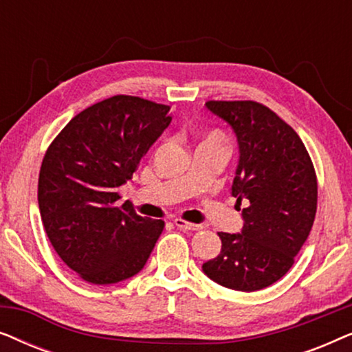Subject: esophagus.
<instances>
[{
  "instance_id": "esophagus-1",
  "label": "esophagus",
  "mask_w": 352,
  "mask_h": 352,
  "mask_svg": "<svg viewBox=\"0 0 352 352\" xmlns=\"http://www.w3.org/2000/svg\"><path fill=\"white\" fill-rule=\"evenodd\" d=\"M175 224L176 228H179L182 230H189V232H195V230H200L204 226L201 224H192V223H187V221L181 219V218H176L175 219Z\"/></svg>"
}]
</instances>
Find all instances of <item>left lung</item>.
<instances>
[{
  "label": "left lung",
  "instance_id": "8db88e82",
  "mask_svg": "<svg viewBox=\"0 0 352 352\" xmlns=\"http://www.w3.org/2000/svg\"><path fill=\"white\" fill-rule=\"evenodd\" d=\"M206 109L232 128L239 165L230 194L242 210L237 234L218 232L221 253L201 269L211 280L256 292L282 278L311 232L317 179L305 144L290 124L253 100H208Z\"/></svg>",
  "mask_w": 352,
  "mask_h": 352
}]
</instances>
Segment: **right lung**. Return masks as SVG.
Wrapping results in <instances>:
<instances>
[{
    "label": "right lung",
    "mask_w": 352,
    "mask_h": 352,
    "mask_svg": "<svg viewBox=\"0 0 352 352\" xmlns=\"http://www.w3.org/2000/svg\"><path fill=\"white\" fill-rule=\"evenodd\" d=\"M170 107L113 96L67 123L43 158L38 205L47 239L83 280L109 285L146 266L165 223L139 216L118 187L171 123Z\"/></svg>",
    "instance_id": "add662e5"
}]
</instances>
